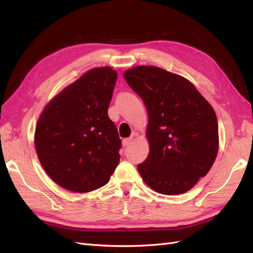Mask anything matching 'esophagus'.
Instances as JSON below:
<instances>
[{"instance_id": "34e87169", "label": "esophagus", "mask_w": 253, "mask_h": 253, "mask_svg": "<svg viewBox=\"0 0 253 253\" xmlns=\"http://www.w3.org/2000/svg\"><path fill=\"white\" fill-rule=\"evenodd\" d=\"M131 141H132V138H126V139H124V140H123V146H124V147L129 146V144L131 143Z\"/></svg>"}]
</instances>
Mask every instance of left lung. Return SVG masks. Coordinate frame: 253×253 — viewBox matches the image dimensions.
<instances>
[{
	"label": "left lung",
	"mask_w": 253,
	"mask_h": 253,
	"mask_svg": "<svg viewBox=\"0 0 253 253\" xmlns=\"http://www.w3.org/2000/svg\"><path fill=\"white\" fill-rule=\"evenodd\" d=\"M147 107L150 152L137 169L143 181L162 195H180L211 169L218 151L213 107L189 80L155 66L124 73Z\"/></svg>",
	"instance_id": "1"
}]
</instances>
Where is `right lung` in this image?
I'll return each mask as SVG.
<instances>
[{
    "label": "right lung",
    "instance_id": "1",
    "mask_svg": "<svg viewBox=\"0 0 253 253\" xmlns=\"http://www.w3.org/2000/svg\"><path fill=\"white\" fill-rule=\"evenodd\" d=\"M116 79L109 66L91 69L52 99L38 121V158L67 190L99 189L120 163L122 141L107 115Z\"/></svg>",
    "mask_w": 253,
    "mask_h": 253
}]
</instances>
